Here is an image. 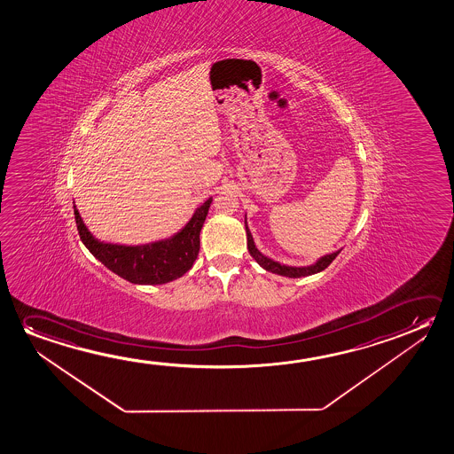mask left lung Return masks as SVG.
Returning a JSON list of instances; mask_svg holds the SVG:
<instances>
[{"mask_svg": "<svg viewBox=\"0 0 454 454\" xmlns=\"http://www.w3.org/2000/svg\"><path fill=\"white\" fill-rule=\"evenodd\" d=\"M245 225L246 235H247V249H249L252 259L255 260L260 267L265 268L270 273L281 274V276H286V278H304V276H310V274L320 273V271H324L325 268L332 263L333 260L338 257V254L340 252L336 251L333 252V254H328V255H325L322 259L317 260L316 263L309 265V267H287V265H281L279 262H274V260L265 257V255L255 247L254 238H252L251 231H249V227H247L246 221Z\"/></svg>", "mask_w": 454, "mask_h": 454, "instance_id": "8db88e82", "label": "left lung"}]
</instances>
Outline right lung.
<instances>
[{
    "label": "right lung",
    "instance_id": "right-lung-1",
    "mask_svg": "<svg viewBox=\"0 0 454 454\" xmlns=\"http://www.w3.org/2000/svg\"><path fill=\"white\" fill-rule=\"evenodd\" d=\"M211 200L213 199H208L195 209L194 216L175 237L150 245L102 243L90 233L75 205L74 216L82 243L110 271L132 284L158 286L178 279L194 265L200 251V231L208 215Z\"/></svg>",
    "mask_w": 454,
    "mask_h": 454
}]
</instances>
